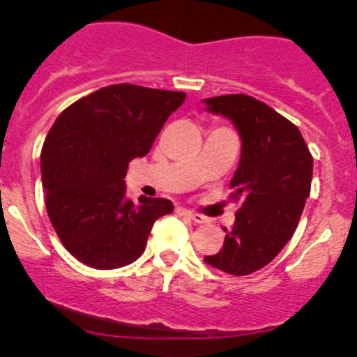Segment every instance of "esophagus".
I'll return each mask as SVG.
<instances>
[{
  "instance_id": "1",
  "label": "esophagus",
  "mask_w": 357,
  "mask_h": 357,
  "mask_svg": "<svg viewBox=\"0 0 357 357\" xmlns=\"http://www.w3.org/2000/svg\"><path fill=\"white\" fill-rule=\"evenodd\" d=\"M176 213H178V215H181V216H186V218H190L192 221H196V223H206V218H204V216L198 215V213H195V211L186 210V208H178Z\"/></svg>"
}]
</instances>
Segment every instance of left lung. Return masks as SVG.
<instances>
[{
  "instance_id": "left-lung-1",
  "label": "left lung",
  "mask_w": 357,
  "mask_h": 357,
  "mask_svg": "<svg viewBox=\"0 0 357 357\" xmlns=\"http://www.w3.org/2000/svg\"><path fill=\"white\" fill-rule=\"evenodd\" d=\"M206 110L230 119L241 141L231 198L241 199L223 248L204 257L213 268L248 275L275 258L296 231L310 195L314 159L301 130L264 102L245 96L204 99Z\"/></svg>"
}]
</instances>
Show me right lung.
<instances>
[{
  "instance_id": "1",
  "label": "right lung",
  "mask_w": 357,
  "mask_h": 357,
  "mask_svg": "<svg viewBox=\"0 0 357 357\" xmlns=\"http://www.w3.org/2000/svg\"><path fill=\"white\" fill-rule=\"evenodd\" d=\"M184 92L117 84L73 102L52 126L40 155L45 203L63 247L82 264L110 270L144 252L165 198H127L126 174L144 158Z\"/></svg>"
}]
</instances>
